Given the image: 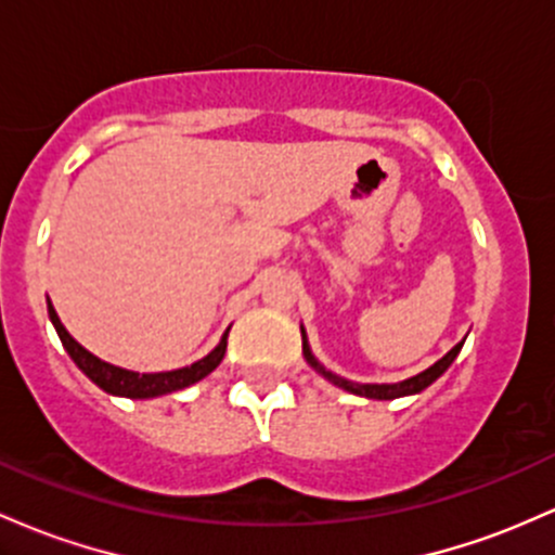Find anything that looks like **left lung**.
Listing matches in <instances>:
<instances>
[{
  "label": "left lung",
  "instance_id": "obj_1",
  "mask_svg": "<svg viewBox=\"0 0 555 555\" xmlns=\"http://www.w3.org/2000/svg\"><path fill=\"white\" fill-rule=\"evenodd\" d=\"M300 334H302V356H306V361L313 366L315 371H319L321 376H324L326 382H332L334 387L345 389V392H352V395H361V398H369V400H395V398H405V395H416L422 392V389H426L431 385V382L440 379L442 374L450 369V363L459 358L461 347H464V343H459L453 347V350L446 352V356L440 358V361L435 363V366H429L426 371H422V374L411 376V379H403V382H395V385H361V382H350L345 379V376L334 374V371H328L324 363L319 361V358L313 356V350H310L308 345V334L306 328L300 326Z\"/></svg>",
  "mask_w": 555,
  "mask_h": 555
}]
</instances>
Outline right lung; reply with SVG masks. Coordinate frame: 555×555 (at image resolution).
<instances>
[{"mask_svg":"<svg viewBox=\"0 0 555 555\" xmlns=\"http://www.w3.org/2000/svg\"><path fill=\"white\" fill-rule=\"evenodd\" d=\"M47 313H50L54 332H57L60 343H63L65 350H68L73 363H76V366L81 369L100 389H105L109 395H118V398H131V400L160 398V395L176 392V389H184L189 385H194V382L205 379V376H208L210 371L223 361L229 328H231L229 326L227 332H223L221 343L212 347L208 356L194 361L192 366L173 369V371H155V374H139V371L113 366V363L102 361V358H96L94 352H89L83 345H78L68 334V328L63 326V321H60L57 310H54L50 297H47Z\"/></svg>","mask_w":555,"mask_h":555,"instance_id":"1","label":"right lung"}]
</instances>
